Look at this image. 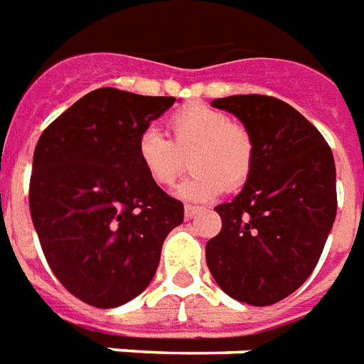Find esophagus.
<instances>
[{
	"mask_svg": "<svg viewBox=\"0 0 364 364\" xmlns=\"http://www.w3.org/2000/svg\"><path fill=\"white\" fill-rule=\"evenodd\" d=\"M198 211H200V208H196V205H184V215H186V219L196 218Z\"/></svg>",
	"mask_w": 364,
	"mask_h": 364,
	"instance_id": "1",
	"label": "esophagus"
}]
</instances>
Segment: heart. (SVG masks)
Instances as JSON below:
<instances>
[{
	"instance_id": "obj_1",
	"label": "heart",
	"mask_w": 364,
	"mask_h": 364,
	"mask_svg": "<svg viewBox=\"0 0 364 364\" xmlns=\"http://www.w3.org/2000/svg\"><path fill=\"white\" fill-rule=\"evenodd\" d=\"M170 131L172 141L156 127L136 136V159L154 184L170 186L186 166L181 154L190 153L196 172L178 184V198L210 202L225 188L237 190L247 182L255 164L252 136L228 113L192 104L170 117Z\"/></svg>"
}]
</instances>
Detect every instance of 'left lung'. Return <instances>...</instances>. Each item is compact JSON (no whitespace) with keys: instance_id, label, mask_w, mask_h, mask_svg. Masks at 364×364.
Listing matches in <instances>:
<instances>
[{"instance_id":"obj_1","label":"left lung","mask_w":364,"mask_h":364,"mask_svg":"<svg viewBox=\"0 0 364 364\" xmlns=\"http://www.w3.org/2000/svg\"><path fill=\"white\" fill-rule=\"evenodd\" d=\"M235 115L255 145L243 190L215 211L221 231L205 245L218 286L237 301L270 306L316 269L337 213L333 153L292 105L270 95L211 102Z\"/></svg>"}]
</instances>
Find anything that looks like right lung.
I'll return each mask as SVG.
<instances>
[{
  "instance_id": "right-lung-1",
  "label": "right lung",
  "mask_w": 364,
  "mask_h": 364,
  "mask_svg": "<svg viewBox=\"0 0 364 364\" xmlns=\"http://www.w3.org/2000/svg\"><path fill=\"white\" fill-rule=\"evenodd\" d=\"M176 97L100 87L43 131L29 208L54 277L95 308L136 298L159 269L162 243L184 221L136 159V136Z\"/></svg>"
}]
</instances>
